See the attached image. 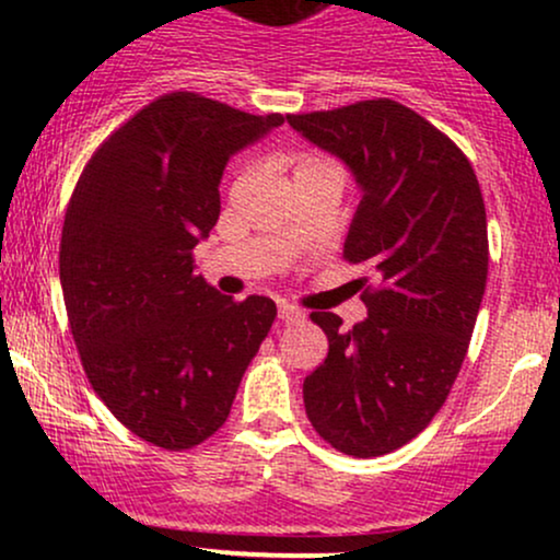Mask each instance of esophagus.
Returning <instances> with one entry per match:
<instances>
[{
	"label": "esophagus",
	"instance_id": "esophagus-1",
	"mask_svg": "<svg viewBox=\"0 0 560 560\" xmlns=\"http://www.w3.org/2000/svg\"><path fill=\"white\" fill-rule=\"evenodd\" d=\"M305 318V313L298 311L294 305H287V302H279V320L281 324H294V320Z\"/></svg>",
	"mask_w": 560,
	"mask_h": 560
}]
</instances>
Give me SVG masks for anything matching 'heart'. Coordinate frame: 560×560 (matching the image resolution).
Returning <instances> with one entry per match:
<instances>
[{"label":"heart","mask_w":560,"mask_h":560,"mask_svg":"<svg viewBox=\"0 0 560 560\" xmlns=\"http://www.w3.org/2000/svg\"><path fill=\"white\" fill-rule=\"evenodd\" d=\"M318 163H329V160H318V158H305L300 163V168H305V165H318Z\"/></svg>","instance_id":"b5f03b06"}]
</instances>
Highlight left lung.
Masks as SVG:
<instances>
[{
    "mask_svg": "<svg viewBox=\"0 0 560 560\" xmlns=\"http://www.w3.org/2000/svg\"><path fill=\"white\" fill-rule=\"evenodd\" d=\"M287 120L361 186L345 258L374 273L352 331L311 313L329 355L302 384L305 413L339 453L376 458L427 429L464 365L490 262L485 199L464 152L400 102Z\"/></svg>",
    "mask_w": 560,
    "mask_h": 560,
    "instance_id": "8db88e82",
    "label": "left lung"
}]
</instances>
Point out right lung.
I'll list each match as a JSON object with an SVG mask.
<instances>
[{"instance_id": "1", "label": "right lung", "mask_w": 560, "mask_h": 560, "mask_svg": "<svg viewBox=\"0 0 560 560\" xmlns=\"http://www.w3.org/2000/svg\"><path fill=\"white\" fill-rule=\"evenodd\" d=\"M284 124L191 92L150 102L83 168L60 242V284L83 371L144 442L189 450L229 419L276 302H234L195 273L221 215L231 155Z\"/></svg>"}]
</instances>
